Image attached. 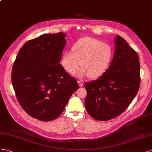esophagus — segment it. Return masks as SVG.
<instances>
[{
	"mask_svg": "<svg viewBox=\"0 0 152 152\" xmlns=\"http://www.w3.org/2000/svg\"><path fill=\"white\" fill-rule=\"evenodd\" d=\"M77 83H78V84H79L80 86H82L83 85V81H77Z\"/></svg>",
	"mask_w": 152,
	"mask_h": 152,
	"instance_id": "1",
	"label": "esophagus"
}]
</instances>
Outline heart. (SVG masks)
Wrapping results in <instances>:
<instances>
[{
  "instance_id": "1",
  "label": "heart",
  "mask_w": 152,
  "mask_h": 152,
  "mask_svg": "<svg viewBox=\"0 0 152 152\" xmlns=\"http://www.w3.org/2000/svg\"><path fill=\"white\" fill-rule=\"evenodd\" d=\"M112 48L92 37H83L72 47V51H65L62 56L63 68L71 75L75 74L81 64L82 66L76 76L83 78L89 76L96 78L102 76L109 68L113 58Z\"/></svg>"
}]
</instances>
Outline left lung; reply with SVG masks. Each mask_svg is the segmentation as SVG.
<instances>
[{"label": "left lung", "instance_id": "1", "mask_svg": "<svg viewBox=\"0 0 152 152\" xmlns=\"http://www.w3.org/2000/svg\"><path fill=\"white\" fill-rule=\"evenodd\" d=\"M113 58L104 74L85 83V106L97 120L116 118L127 109L140 85V63L136 52L122 37L115 39Z\"/></svg>", "mask_w": 152, "mask_h": 152}]
</instances>
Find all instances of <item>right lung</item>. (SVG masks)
<instances>
[{"mask_svg": "<svg viewBox=\"0 0 152 152\" xmlns=\"http://www.w3.org/2000/svg\"><path fill=\"white\" fill-rule=\"evenodd\" d=\"M66 36L63 32L46 34L28 41L12 67V84L20 104L44 122L57 118L80 87L60 64Z\"/></svg>", "mask_w": 152, "mask_h": 152, "instance_id": "1", "label": "right lung"}]
</instances>
